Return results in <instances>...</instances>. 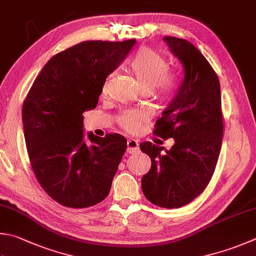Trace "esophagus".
<instances>
[{
  "instance_id": "esophagus-1",
  "label": "esophagus",
  "mask_w": 256,
  "mask_h": 256,
  "mask_svg": "<svg viewBox=\"0 0 256 256\" xmlns=\"http://www.w3.org/2000/svg\"><path fill=\"white\" fill-rule=\"evenodd\" d=\"M138 150L139 144L137 140H134V139H129V140H127V154L132 155V154H136Z\"/></svg>"
}]
</instances>
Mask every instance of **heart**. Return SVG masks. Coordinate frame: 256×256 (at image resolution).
Segmentation results:
<instances>
[{"label": "heart", "instance_id": "b5f03b06", "mask_svg": "<svg viewBox=\"0 0 256 256\" xmlns=\"http://www.w3.org/2000/svg\"><path fill=\"white\" fill-rule=\"evenodd\" d=\"M130 68L142 91H152L159 84V94L167 97L170 94L172 84L170 79L162 76L167 70V61L155 50L142 48L130 62ZM161 82L159 83L158 81ZM119 124L128 132H136L146 122V114L138 112H126L120 116Z\"/></svg>", "mask_w": 256, "mask_h": 256}]
</instances>
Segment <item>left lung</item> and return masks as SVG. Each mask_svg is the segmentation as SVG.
Wrapping results in <instances>:
<instances>
[{"label": "left lung", "mask_w": 256, "mask_h": 256, "mask_svg": "<svg viewBox=\"0 0 256 256\" xmlns=\"http://www.w3.org/2000/svg\"><path fill=\"white\" fill-rule=\"evenodd\" d=\"M182 66V80L175 97L156 122L154 134L175 144L164 147L140 144L152 159L142 178L146 198L159 207L177 208L195 200L208 184L218 160L223 117L218 74L196 46L184 38L164 36Z\"/></svg>", "instance_id": "8db88e82"}]
</instances>
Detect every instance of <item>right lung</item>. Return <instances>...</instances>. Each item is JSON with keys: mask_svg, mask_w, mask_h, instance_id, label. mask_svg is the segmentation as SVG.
Wrapping results in <instances>:
<instances>
[{"mask_svg": "<svg viewBox=\"0 0 256 256\" xmlns=\"http://www.w3.org/2000/svg\"><path fill=\"white\" fill-rule=\"evenodd\" d=\"M136 40L84 41L46 62L24 100V138L32 170L52 200L84 208L108 196L126 152L119 134H86L84 116L98 104L107 76Z\"/></svg>", "mask_w": 256, "mask_h": 256, "instance_id": "obj_1", "label": "right lung"}]
</instances>
